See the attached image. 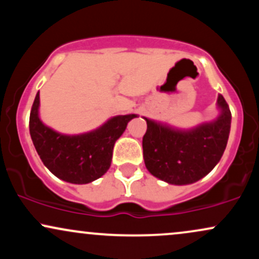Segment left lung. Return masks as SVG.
<instances>
[{
	"mask_svg": "<svg viewBox=\"0 0 259 259\" xmlns=\"http://www.w3.org/2000/svg\"><path fill=\"white\" fill-rule=\"evenodd\" d=\"M217 108L215 119L190 129L142 117L147 123L142 139L147 170L171 185H189L206 177L221 160L230 134L231 113L222 95Z\"/></svg>",
	"mask_w": 259,
	"mask_h": 259,
	"instance_id": "left-lung-1",
	"label": "left lung"
}]
</instances>
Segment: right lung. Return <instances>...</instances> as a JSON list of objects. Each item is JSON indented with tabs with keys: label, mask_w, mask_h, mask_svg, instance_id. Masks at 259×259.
Returning <instances> with one entry per match:
<instances>
[{
	"label": "right lung",
	"mask_w": 259,
	"mask_h": 259,
	"mask_svg": "<svg viewBox=\"0 0 259 259\" xmlns=\"http://www.w3.org/2000/svg\"><path fill=\"white\" fill-rule=\"evenodd\" d=\"M40 92L32 103L29 130L35 150L45 167L58 179L70 184H89L107 173L115 141L138 114L115 115L91 132L68 135L56 132L41 120Z\"/></svg>",
	"instance_id": "1"
}]
</instances>
